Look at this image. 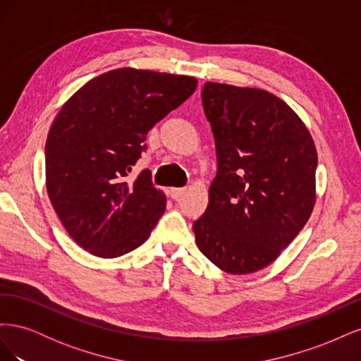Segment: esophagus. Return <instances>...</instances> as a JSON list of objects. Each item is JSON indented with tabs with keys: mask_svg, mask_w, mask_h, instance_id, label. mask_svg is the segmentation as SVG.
Masks as SVG:
<instances>
[{
	"mask_svg": "<svg viewBox=\"0 0 361 361\" xmlns=\"http://www.w3.org/2000/svg\"><path fill=\"white\" fill-rule=\"evenodd\" d=\"M185 192H187V188H170V197L174 199V200H178V199L182 197Z\"/></svg>",
	"mask_w": 361,
	"mask_h": 361,
	"instance_id": "34e87169",
	"label": "esophagus"
}]
</instances>
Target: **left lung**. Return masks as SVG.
<instances>
[{
	"label": "left lung",
	"instance_id": "left-lung-1",
	"mask_svg": "<svg viewBox=\"0 0 361 361\" xmlns=\"http://www.w3.org/2000/svg\"><path fill=\"white\" fill-rule=\"evenodd\" d=\"M204 114L218 170L192 231L199 250L227 274L271 265L309 221L318 154L307 126L267 90L204 82Z\"/></svg>",
	"mask_w": 361,
	"mask_h": 361
}]
</instances>
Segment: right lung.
<instances>
[{"label":"right lung","instance_id":"add662e5","mask_svg":"<svg viewBox=\"0 0 361 361\" xmlns=\"http://www.w3.org/2000/svg\"><path fill=\"white\" fill-rule=\"evenodd\" d=\"M197 78L120 68L85 82L63 104L45 147L47 191L73 241L113 259L143 244L167 197L133 170L149 130L194 93Z\"/></svg>","mask_w":361,"mask_h":361}]
</instances>
